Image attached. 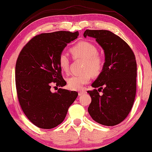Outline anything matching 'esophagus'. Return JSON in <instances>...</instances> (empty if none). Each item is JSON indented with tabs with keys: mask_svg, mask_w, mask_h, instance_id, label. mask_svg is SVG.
Returning <instances> with one entry per match:
<instances>
[{
	"mask_svg": "<svg viewBox=\"0 0 152 152\" xmlns=\"http://www.w3.org/2000/svg\"><path fill=\"white\" fill-rule=\"evenodd\" d=\"M85 93H86V91L85 90V89H83V90L79 91L78 95H79V96H80V95H84V94H85Z\"/></svg>",
	"mask_w": 152,
	"mask_h": 152,
	"instance_id": "34e87169",
	"label": "esophagus"
}]
</instances>
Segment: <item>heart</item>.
I'll list each match as a JSON object with an SVG mask.
<instances>
[{"label":"heart","instance_id":"b5f03b06","mask_svg":"<svg viewBox=\"0 0 152 152\" xmlns=\"http://www.w3.org/2000/svg\"><path fill=\"white\" fill-rule=\"evenodd\" d=\"M72 55L76 58L85 59L83 74L77 76H72L67 79V86L72 90H80L84 85L91 80V75L97 76L102 72L103 60L102 57L97 55V47L92 43L87 41L78 42L71 49ZM59 64L62 70L67 72L69 70V60L65 53L60 54Z\"/></svg>","mask_w":152,"mask_h":152}]
</instances>
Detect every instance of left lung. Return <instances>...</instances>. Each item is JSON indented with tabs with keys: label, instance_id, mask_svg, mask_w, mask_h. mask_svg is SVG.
I'll return each instance as SVG.
<instances>
[{
	"label": "left lung",
	"instance_id": "left-lung-1",
	"mask_svg": "<svg viewBox=\"0 0 152 152\" xmlns=\"http://www.w3.org/2000/svg\"><path fill=\"white\" fill-rule=\"evenodd\" d=\"M83 36L95 38L105 54L102 72L91 85L98 89L87 91L91 97L88 112L98 123L115 126L127 117L135 98V57L128 44L110 31L86 30Z\"/></svg>",
	"mask_w": 152,
	"mask_h": 152
}]
</instances>
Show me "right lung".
Returning <instances> with one entry per match:
<instances>
[{"label":"right lung","instance_id":"obj_1","mask_svg":"<svg viewBox=\"0 0 152 152\" xmlns=\"http://www.w3.org/2000/svg\"><path fill=\"white\" fill-rule=\"evenodd\" d=\"M78 35V31L43 33L31 39L19 55L15 66L19 102L29 120L40 129H53L61 124L78 97L76 91L59 88L52 93L50 88L53 83L57 86L66 85L59 57Z\"/></svg>","mask_w":152,"mask_h":152}]
</instances>
